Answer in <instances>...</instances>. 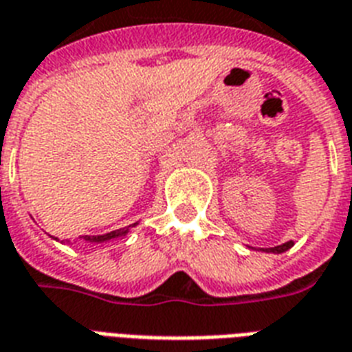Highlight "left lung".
Masks as SVG:
<instances>
[{"label":"left lung","mask_w":352,"mask_h":352,"mask_svg":"<svg viewBox=\"0 0 352 352\" xmlns=\"http://www.w3.org/2000/svg\"><path fill=\"white\" fill-rule=\"evenodd\" d=\"M291 246H293V241L283 242V244H280V246H274V248H263V252H269V254H283V252H287Z\"/></svg>","instance_id":"obj_1"}]
</instances>
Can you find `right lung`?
<instances>
[{
  "label": "right lung",
  "instance_id": "add662e5",
  "mask_svg": "<svg viewBox=\"0 0 352 352\" xmlns=\"http://www.w3.org/2000/svg\"><path fill=\"white\" fill-rule=\"evenodd\" d=\"M134 226H138V222L132 223V226H129V228L116 229V231H110V233H104V235H85V236H80V239H83L85 242H89V244H102V242L116 241V239H123V236L129 235V231L134 228ZM56 241H59V239H56Z\"/></svg>",
  "mask_w": 352,
  "mask_h": 352
}]
</instances>
